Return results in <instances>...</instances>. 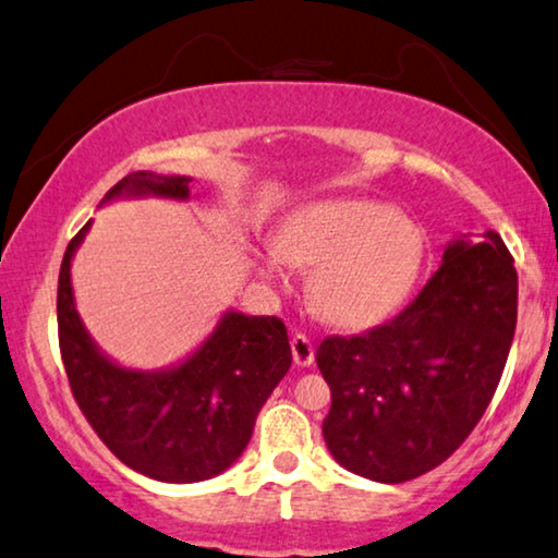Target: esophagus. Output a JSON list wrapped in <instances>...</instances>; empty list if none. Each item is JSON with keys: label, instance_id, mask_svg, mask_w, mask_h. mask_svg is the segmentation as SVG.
<instances>
[{"label": "esophagus", "instance_id": "34e87169", "mask_svg": "<svg viewBox=\"0 0 558 558\" xmlns=\"http://www.w3.org/2000/svg\"><path fill=\"white\" fill-rule=\"evenodd\" d=\"M314 354H316L314 344L308 341L306 333H294V339H291V356H294V364L312 366Z\"/></svg>", "mask_w": 558, "mask_h": 558}]
</instances>
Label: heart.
Listing matches in <instances>:
<instances>
[{
	"mask_svg": "<svg viewBox=\"0 0 558 558\" xmlns=\"http://www.w3.org/2000/svg\"><path fill=\"white\" fill-rule=\"evenodd\" d=\"M294 264H316L312 299L331 324L366 329L407 302L424 264V234L389 204L316 202L284 221L259 271L281 284Z\"/></svg>",
	"mask_w": 558,
	"mask_h": 558,
	"instance_id": "b5f03b06",
	"label": "heart"
}]
</instances>
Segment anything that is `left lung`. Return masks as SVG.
<instances>
[{
  "label": "left lung",
  "mask_w": 558,
  "mask_h": 558,
  "mask_svg": "<svg viewBox=\"0 0 558 558\" xmlns=\"http://www.w3.org/2000/svg\"><path fill=\"white\" fill-rule=\"evenodd\" d=\"M519 279L496 231L444 246L439 269L391 322L316 349L337 464L401 484L447 461L499 387L517 329Z\"/></svg>",
  "instance_id": "1"
}]
</instances>
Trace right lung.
<instances>
[{"instance_id":"obj_1","label":"right lung","mask_w":558,"mask_h":558,"mask_svg":"<svg viewBox=\"0 0 558 558\" xmlns=\"http://www.w3.org/2000/svg\"><path fill=\"white\" fill-rule=\"evenodd\" d=\"M192 177L134 171L99 207L119 199L186 202ZM92 221L66 246L57 289L59 349L76 404L109 451L140 474L167 484L219 476L242 457L256 414L291 366L277 316L227 308L217 327L177 364L132 368L101 351L74 302L72 262Z\"/></svg>"}]
</instances>
